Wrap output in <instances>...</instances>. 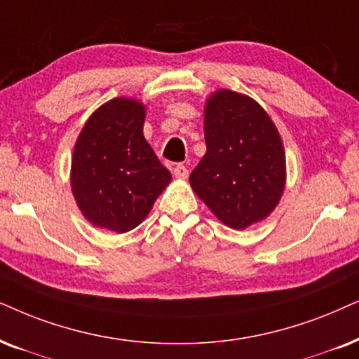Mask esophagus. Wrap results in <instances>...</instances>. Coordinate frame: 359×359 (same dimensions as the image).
I'll return each mask as SVG.
<instances>
[{"label": "esophagus", "instance_id": "34e87169", "mask_svg": "<svg viewBox=\"0 0 359 359\" xmlns=\"http://www.w3.org/2000/svg\"><path fill=\"white\" fill-rule=\"evenodd\" d=\"M174 175H175V179L185 180V179H187V177H189L187 167L182 165V164H177V165L174 167Z\"/></svg>", "mask_w": 359, "mask_h": 359}]
</instances>
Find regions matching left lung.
<instances>
[{"instance_id":"left-lung-1","label":"left lung","mask_w":359,"mask_h":359,"mask_svg":"<svg viewBox=\"0 0 359 359\" xmlns=\"http://www.w3.org/2000/svg\"><path fill=\"white\" fill-rule=\"evenodd\" d=\"M207 152L190 174L197 197L222 224L243 230L278 205L287 179L283 142L257 101L230 89L207 99Z\"/></svg>"}]
</instances>
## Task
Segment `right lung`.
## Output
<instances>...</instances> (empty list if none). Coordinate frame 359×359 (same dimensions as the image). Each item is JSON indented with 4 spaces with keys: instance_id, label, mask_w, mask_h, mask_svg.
<instances>
[{
    "instance_id": "right-lung-1",
    "label": "right lung",
    "mask_w": 359,
    "mask_h": 359,
    "mask_svg": "<svg viewBox=\"0 0 359 359\" xmlns=\"http://www.w3.org/2000/svg\"><path fill=\"white\" fill-rule=\"evenodd\" d=\"M144 119L142 102L116 97L93 112L76 140L71 189L94 226L135 229L172 180L144 137Z\"/></svg>"
}]
</instances>
